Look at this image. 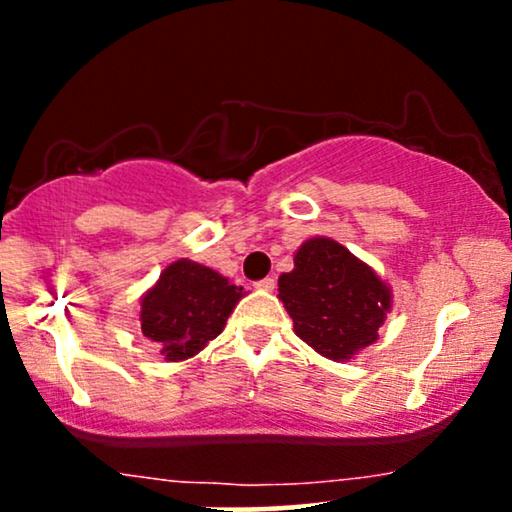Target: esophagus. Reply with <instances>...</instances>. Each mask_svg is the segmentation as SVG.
I'll list each match as a JSON object with an SVG mask.
<instances>
[{
	"label": "esophagus",
	"instance_id": "esophagus-1",
	"mask_svg": "<svg viewBox=\"0 0 512 512\" xmlns=\"http://www.w3.org/2000/svg\"><path fill=\"white\" fill-rule=\"evenodd\" d=\"M274 286H276L274 276H267V279L257 281V284H255V289H257V291H274Z\"/></svg>",
	"mask_w": 512,
	"mask_h": 512
}]
</instances>
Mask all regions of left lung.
I'll list each match as a JSON object with an SVG mask.
<instances>
[{
    "mask_svg": "<svg viewBox=\"0 0 512 512\" xmlns=\"http://www.w3.org/2000/svg\"><path fill=\"white\" fill-rule=\"evenodd\" d=\"M279 301L305 344L344 363L378 342L392 289L342 243L313 236L293 252L291 272L279 276Z\"/></svg>",
    "mask_w": 512,
    "mask_h": 512,
    "instance_id": "obj_1",
    "label": "left lung"
}]
</instances>
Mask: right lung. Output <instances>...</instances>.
Instances as JSON below:
<instances>
[{
  "label": "right lung",
  "instance_id": "add662e5",
  "mask_svg": "<svg viewBox=\"0 0 512 512\" xmlns=\"http://www.w3.org/2000/svg\"><path fill=\"white\" fill-rule=\"evenodd\" d=\"M248 291L195 260L170 262L139 298V325L168 363L195 358L226 327Z\"/></svg>",
  "mask_w": 512,
  "mask_h": 512
}]
</instances>
